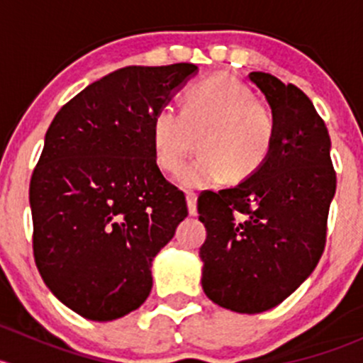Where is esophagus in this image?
Here are the masks:
<instances>
[{
	"label": "esophagus",
	"instance_id": "esophagus-1",
	"mask_svg": "<svg viewBox=\"0 0 363 363\" xmlns=\"http://www.w3.org/2000/svg\"><path fill=\"white\" fill-rule=\"evenodd\" d=\"M196 200H199V195H196V193H186V202H188V211L191 216H196V212H199L196 211Z\"/></svg>",
	"mask_w": 363,
	"mask_h": 363
}]
</instances>
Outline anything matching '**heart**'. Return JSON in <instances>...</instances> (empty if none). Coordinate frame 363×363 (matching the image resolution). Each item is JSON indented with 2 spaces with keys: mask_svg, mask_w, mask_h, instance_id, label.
I'll return each instance as SVG.
<instances>
[{
  "mask_svg": "<svg viewBox=\"0 0 363 363\" xmlns=\"http://www.w3.org/2000/svg\"><path fill=\"white\" fill-rule=\"evenodd\" d=\"M277 116L250 86L214 73L182 93L181 112L161 107L152 116V160L164 174L184 163L193 137L200 156L179 175L184 188H205L228 179L247 181L269 161L277 138Z\"/></svg>",
  "mask_w": 363,
  "mask_h": 363,
  "instance_id": "b5f03b06",
  "label": "heart"
}]
</instances>
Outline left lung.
<instances>
[{
	"label": "left lung",
	"instance_id": "obj_1",
	"mask_svg": "<svg viewBox=\"0 0 363 363\" xmlns=\"http://www.w3.org/2000/svg\"><path fill=\"white\" fill-rule=\"evenodd\" d=\"M250 79L277 116L276 145L251 179L202 193L199 214L207 228L200 247L205 295L256 314L283 302L316 269L337 179L328 130L307 94L270 73Z\"/></svg>",
	"mask_w": 363,
	"mask_h": 363
}]
</instances>
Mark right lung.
Segmentation results:
<instances>
[{"label": "right lung", "instance_id": "add662e5", "mask_svg": "<svg viewBox=\"0 0 363 363\" xmlns=\"http://www.w3.org/2000/svg\"><path fill=\"white\" fill-rule=\"evenodd\" d=\"M195 65L126 67L61 107L29 184L33 255L50 291L82 318L112 321L152 288V258L188 216L152 160V116Z\"/></svg>", "mask_w": 363, "mask_h": 363}]
</instances>
